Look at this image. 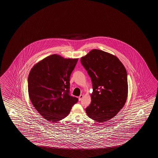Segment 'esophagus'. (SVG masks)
Instances as JSON below:
<instances>
[{
    "mask_svg": "<svg viewBox=\"0 0 158 158\" xmlns=\"http://www.w3.org/2000/svg\"><path fill=\"white\" fill-rule=\"evenodd\" d=\"M83 98V95H80L79 96V101H81V99Z\"/></svg>",
    "mask_w": 158,
    "mask_h": 158,
    "instance_id": "obj_1",
    "label": "esophagus"
}]
</instances>
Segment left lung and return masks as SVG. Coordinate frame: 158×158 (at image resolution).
I'll return each mask as SVG.
<instances>
[{
    "label": "left lung",
    "mask_w": 158,
    "mask_h": 158,
    "mask_svg": "<svg viewBox=\"0 0 158 158\" xmlns=\"http://www.w3.org/2000/svg\"><path fill=\"white\" fill-rule=\"evenodd\" d=\"M80 62L93 84L91 102L85 109L91 119L103 123L115 116L126 102L127 71L117 57L93 49Z\"/></svg>",
    "instance_id": "8db88e82"
}]
</instances>
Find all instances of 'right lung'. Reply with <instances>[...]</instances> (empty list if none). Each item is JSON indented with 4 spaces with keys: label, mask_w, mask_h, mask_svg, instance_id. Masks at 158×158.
Segmentation results:
<instances>
[{
    "label": "right lung",
    "mask_w": 158,
    "mask_h": 158,
    "mask_svg": "<svg viewBox=\"0 0 158 158\" xmlns=\"http://www.w3.org/2000/svg\"><path fill=\"white\" fill-rule=\"evenodd\" d=\"M78 59L52 54L35 65L28 77L29 98L48 121H59L69 114L78 98L69 94L70 77Z\"/></svg>",
    "instance_id": "1"
}]
</instances>
